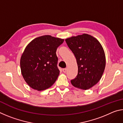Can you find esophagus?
<instances>
[{
    "mask_svg": "<svg viewBox=\"0 0 123 123\" xmlns=\"http://www.w3.org/2000/svg\"><path fill=\"white\" fill-rule=\"evenodd\" d=\"M63 73H66V72H67V68H63Z\"/></svg>",
    "mask_w": 123,
    "mask_h": 123,
    "instance_id": "obj_1",
    "label": "esophagus"
}]
</instances>
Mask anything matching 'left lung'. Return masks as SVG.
I'll use <instances>...</instances> for the list:
<instances>
[{
  "label": "left lung",
  "mask_w": 123,
  "mask_h": 123,
  "mask_svg": "<svg viewBox=\"0 0 123 123\" xmlns=\"http://www.w3.org/2000/svg\"><path fill=\"white\" fill-rule=\"evenodd\" d=\"M76 59L78 73L71 80L73 86L88 89L100 80L105 68V53L100 43L91 35L84 34L65 39Z\"/></svg>",
  "instance_id": "obj_1"
}]
</instances>
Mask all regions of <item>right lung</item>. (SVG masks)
I'll return each instance as SVG.
<instances>
[{"label":"right lung","instance_id":"add662e5","mask_svg":"<svg viewBox=\"0 0 123 123\" xmlns=\"http://www.w3.org/2000/svg\"><path fill=\"white\" fill-rule=\"evenodd\" d=\"M64 39L44 35L35 38L27 45L20 58L23 77L30 87L37 91L48 88L60 74L57 48Z\"/></svg>","mask_w":123,"mask_h":123}]
</instances>
